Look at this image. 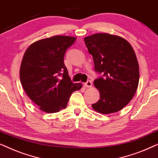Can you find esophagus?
I'll return each instance as SVG.
<instances>
[{"label": "esophagus", "mask_w": 158, "mask_h": 158, "mask_svg": "<svg viewBox=\"0 0 158 158\" xmlns=\"http://www.w3.org/2000/svg\"><path fill=\"white\" fill-rule=\"evenodd\" d=\"M84 85H85V87L86 88H90L92 86V82L90 81H87L85 83H84Z\"/></svg>", "instance_id": "34e87169"}]
</instances>
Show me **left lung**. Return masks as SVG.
<instances>
[{
  "label": "left lung",
  "instance_id": "1",
  "mask_svg": "<svg viewBox=\"0 0 158 158\" xmlns=\"http://www.w3.org/2000/svg\"><path fill=\"white\" fill-rule=\"evenodd\" d=\"M93 56L95 71L101 75L94 81L100 99L92 104L94 110L108 114L128 104L137 91L139 64L130 44L122 37L99 33L84 38Z\"/></svg>",
  "mask_w": 158,
  "mask_h": 158
}]
</instances>
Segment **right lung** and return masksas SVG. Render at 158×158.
<instances>
[{"mask_svg":"<svg viewBox=\"0 0 158 158\" xmlns=\"http://www.w3.org/2000/svg\"><path fill=\"white\" fill-rule=\"evenodd\" d=\"M76 40L55 36L31 44L23 55L21 83L27 96L42 111L55 113L67 106L71 94L82 88L73 83L64 64V54Z\"/></svg>","mask_w":158,"mask_h":158,"instance_id":"right-lung-1","label":"right lung"}]
</instances>
